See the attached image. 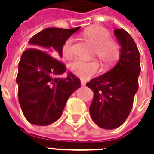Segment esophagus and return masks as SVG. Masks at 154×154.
<instances>
[{"label":"esophagus","instance_id":"34e87169","mask_svg":"<svg viewBox=\"0 0 154 154\" xmlns=\"http://www.w3.org/2000/svg\"><path fill=\"white\" fill-rule=\"evenodd\" d=\"M81 85H85V80H83V79H81Z\"/></svg>","mask_w":154,"mask_h":154}]
</instances>
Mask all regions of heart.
<instances>
[{
  "label": "heart",
  "instance_id": "b5f03b06",
  "mask_svg": "<svg viewBox=\"0 0 154 154\" xmlns=\"http://www.w3.org/2000/svg\"><path fill=\"white\" fill-rule=\"evenodd\" d=\"M85 37L94 45V55L104 66H109L115 63L120 56L119 45L111 40L110 33L103 26H93L86 29L84 33ZM73 43L72 37L68 38L62 45V54L65 57H70L73 54ZM71 72L81 78L86 79L94 75L98 69L99 65L96 61H86L83 60H74L69 64Z\"/></svg>",
  "mask_w": 154,
  "mask_h": 154
}]
</instances>
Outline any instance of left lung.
Returning <instances> with one entry per match:
<instances>
[{
	"instance_id": "1",
	"label": "left lung",
	"mask_w": 154,
	"mask_h": 154,
	"mask_svg": "<svg viewBox=\"0 0 154 154\" xmlns=\"http://www.w3.org/2000/svg\"><path fill=\"white\" fill-rule=\"evenodd\" d=\"M114 34L121 46L119 62L107 73L86 84L94 92L89 108L92 119L104 129L119 128L128 117L141 71L138 48L131 35L123 28L116 29Z\"/></svg>"
}]
</instances>
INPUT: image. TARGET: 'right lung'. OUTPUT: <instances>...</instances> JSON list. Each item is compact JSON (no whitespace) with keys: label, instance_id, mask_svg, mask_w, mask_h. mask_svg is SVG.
Masks as SVG:
<instances>
[{"label":"right lung","instance_id":"add662e5","mask_svg":"<svg viewBox=\"0 0 154 154\" xmlns=\"http://www.w3.org/2000/svg\"><path fill=\"white\" fill-rule=\"evenodd\" d=\"M78 29L45 28L29 40L32 48L21 55L16 79L18 102L25 118L34 125L47 126L59 119L69 97L81 85L72 73L59 77L67 68L58 60L64 42Z\"/></svg>","mask_w":154,"mask_h":154}]
</instances>
